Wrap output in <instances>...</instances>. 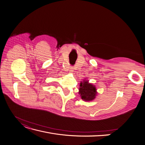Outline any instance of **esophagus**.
Instances as JSON below:
<instances>
[{"instance_id":"obj_1","label":"esophagus","mask_w":145,"mask_h":145,"mask_svg":"<svg viewBox=\"0 0 145 145\" xmlns=\"http://www.w3.org/2000/svg\"><path fill=\"white\" fill-rule=\"evenodd\" d=\"M69 72H70L71 73H72V72H74V71H73V68L72 67H70V70H69Z\"/></svg>"}]
</instances>
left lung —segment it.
Masks as SVG:
<instances>
[{
    "instance_id": "left-lung-1",
    "label": "left lung",
    "mask_w": 145,
    "mask_h": 145,
    "mask_svg": "<svg viewBox=\"0 0 145 145\" xmlns=\"http://www.w3.org/2000/svg\"><path fill=\"white\" fill-rule=\"evenodd\" d=\"M79 86V94L85 101H91L95 98L97 89L95 85L89 82V80L84 79L81 81Z\"/></svg>"
}]
</instances>
